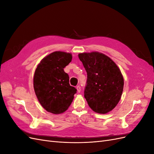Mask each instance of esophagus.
I'll list each match as a JSON object with an SVG mask.
<instances>
[{
  "label": "esophagus",
  "instance_id": "1",
  "mask_svg": "<svg viewBox=\"0 0 154 154\" xmlns=\"http://www.w3.org/2000/svg\"><path fill=\"white\" fill-rule=\"evenodd\" d=\"M76 89H77V91L78 92H80L81 91V87L80 85H78L76 87Z\"/></svg>",
  "mask_w": 154,
  "mask_h": 154
}]
</instances>
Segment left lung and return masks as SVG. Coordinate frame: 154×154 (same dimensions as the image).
<instances>
[{
  "instance_id": "left-lung-1",
  "label": "left lung",
  "mask_w": 154,
  "mask_h": 154,
  "mask_svg": "<svg viewBox=\"0 0 154 154\" xmlns=\"http://www.w3.org/2000/svg\"><path fill=\"white\" fill-rule=\"evenodd\" d=\"M87 73L84 97L95 112L106 114L115 108L123 90L119 69L109 57L98 52L78 54Z\"/></svg>"
}]
</instances>
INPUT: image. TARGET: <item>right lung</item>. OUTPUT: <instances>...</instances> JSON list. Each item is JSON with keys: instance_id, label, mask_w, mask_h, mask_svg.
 Listing matches in <instances>:
<instances>
[{"instance_id": "add662e5", "label": "right lung", "mask_w": 154, "mask_h": 154, "mask_svg": "<svg viewBox=\"0 0 154 154\" xmlns=\"http://www.w3.org/2000/svg\"><path fill=\"white\" fill-rule=\"evenodd\" d=\"M72 54L55 51L42 60L33 79L34 89L40 103L49 112H64L71 105L77 90L69 84L64 67L71 62Z\"/></svg>"}]
</instances>
